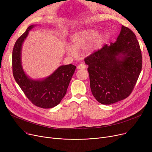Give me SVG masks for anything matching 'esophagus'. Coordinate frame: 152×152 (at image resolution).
Wrapping results in <instances>:
<instances>
[{
    "instance_id": "obj_1",
    "label": "esophagus",
    "mask_w": 152,
    "mask_h": 152,
    "mask_svg": "<svg viewBox=\"0 0 152 152\" xmlns=\"http://www.w3.org/2000/svg\"><path fill=\"white\" fill-rule=\"evenodd\" d=\"M86 68V65H84V64H79V65L77 66V68L78 69H85Z\"/></svg>"
}]
</instances>
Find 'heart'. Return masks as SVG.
<instances>
[{
	"instance_id": "heart-1",
	"label": "heart",
	"mask_w": 152,
	"mask_h": 152,
	"mask_svg": "<svg viewBox=\"0 0 152 152\" xmlns=\"http://www.w3.org/2000/svg\"><path fill=\"white\" fill-rule=\"evenodd\" d=\"M108 34L107 33L99 34L94 29H87L79 31L71 36V44L67 45L66 50L68 55H75L76 51L87 49L92 52L101 49L107 42Z\"/></svg>"
}]
</instances>
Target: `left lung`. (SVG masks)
<instances>
[{
  "label": "left lung",
  "mask_w": 152,
  "mask_h": 152,
  "mask_svg": "<svg viewBox=\"0 0 152 152\" xmlns=\"http://www.w3.org/2000/svg\"><path fill=\"white\" fill-rule=\"evenodd\" d=\"M94 97L102 104L125 99L132 92L142 70L140 47L135 34L122 26L117 40L84 58Z\"/></svg>",
  "instance_id": "obj_1"
}]
</instances>
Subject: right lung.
<instances>
[{
	"label": "right lung",
	"mask_w": 152,
	"mask_h": 152,
	"mask_svg": "<svg viewBox=\"0 0 152 152\" xmlns=\"http://www.w3.org/2000/svg\"><path fill=\"white\" fill-rule=\"evenodd\" d=\"M34 26H29L14 45L12 52L13 75L16 82L33 104L40 108H51L59 104L65 95L76 66L72 64L62 65L43 80L35 81L29 79L22 68L21 51L23 42Z\"/></svg>",
	"instance_id": "1"
}]
</instances>
